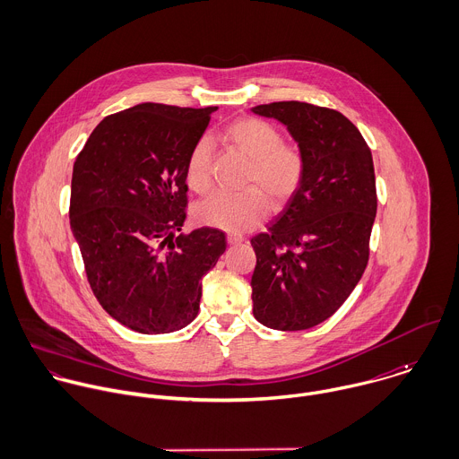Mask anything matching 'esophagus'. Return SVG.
<instances>
[{"instance_id": "esophagus-1", "label": "esophagus", "mask_w": 459, "mask_h": 459, "mask_svg": "<svg viewBox=\"0 0 459 459\" xmlns=\"http://www.w3.org/2000/svg\"><path fill=\"white\" fill-rule=\"evenodd\" d=\"M227 241H229V245H239V243L245 241V236L239 234V232H229Z\"/></svg>"}]
</instances>
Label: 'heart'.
<instances>
[{
  "instance_id": "1",
  "label": "heart",
  "mask_w": 459,
  "mask_h": 459,
  "mask_svg": "<svg viewBox=\"0 0 459 459\" xmlns=\"http://www.w3.org/2000/svg\"><path fill=\"white\" fill-rule=\"evenodd\" d=\"M225 141L250 162L243 184L250 189L238 195H211L196 207V218L209 227L241 232L261 223L270 212V204L281 207L297 193L306 164L297 146L284 144L281 132L257 117H241L229 125ZM186 180L195 193L211 189L209 139H200L193 146L187 157Z\"/></svg>"
}]
</instances>
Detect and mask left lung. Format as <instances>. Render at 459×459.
<instances>
[{
    "instance_id": "left-lung-1",
    "label": "left lung",
    "mask_w": 459,
    "mask_h": 459,
    "mask_svg": "<svg viewBox=\"0 0 459 459\" xmlns=\"http://www.w3.org/2000/svg\"><path fill=\"white\" fill-rule=\"evenodd\" d=\"M282 123L304 155V178L268 230L252 238L257 322L311 329L349 299L367 263L377 212L372 152L342 112L304 101L252 107Z\"/></svg>"
}]
</instances>
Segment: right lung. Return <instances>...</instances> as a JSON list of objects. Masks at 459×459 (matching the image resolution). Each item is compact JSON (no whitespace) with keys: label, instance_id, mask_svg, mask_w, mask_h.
Here are the masks:
<instances>
[{"label":"right lung","instance_id":"right-lung-1","mask_svg":"<svg viewBox=\"0 0 459 459\" xmlns=\"http://www.w3.org/2000/svg\"><path fill=\"white\" fill-rule=\"evenodd\" d=\"M218 107L139 103L107 116L78 153L69 223L91 290L121 325L166 334L200 309L225 234L186 221V166Z\"/></svg>","mask_w":459,"mask_h":459}]
</instances>
